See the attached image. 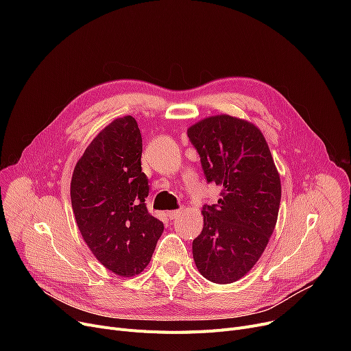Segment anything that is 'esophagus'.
I'll list each match as a JSON object with an SVG mask.
<instances>
[{
	"instance_id": "1",
	"label": "esophagus",
	"mask_w": 351,
	"mask_h": 351,
	"mask_svg": "<svg viewBox=\"0 0 351 351\" xmlns=\"http://www.w3.org/2000/svg\"><path fill=\"white\" fill-rule=\"evenodd\" d=\"M179 215H180V210H171V212H168V217H169L171 220L176 219Z\"/></svg>"
}]
</instances>
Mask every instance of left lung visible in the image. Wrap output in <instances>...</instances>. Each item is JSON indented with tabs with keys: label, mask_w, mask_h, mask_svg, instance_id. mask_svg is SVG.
<instances>
[{
	"label": "left lung",
	"mask_w": 351,
	"mask_h": 351,
	"mask_svg": "<svg viewBox=\"0 0 351 351\" xmlns=\"http://www.w3.org/2000/svg\"><path fill=\"white\" fill-rule=\"evenodd\" d=\"M206 180L222 192L205 205L204 229L192 243L200 274L219 285L239 280L265 252L278 222L280 176L263 134L253 123L216 115L188 129Z\"/></svg>",
	"instance_id": "1"
}]
</instances>
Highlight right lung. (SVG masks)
<instances>
[{
	"mask_svg": "<svg viewBox=\"0 0 351 351\" xmlns=\"http://www.w3.org/2000/svg\"><path fill=\"white\" fill-rule=\"evenodd\" d=\"M141 156L135 118H118L89 143L71 180L72 210L85 243L122 278L147 266L163 232V223L146 209L149 185Z\"/></svg>",
	"mask_w": 351,
	"mask_h": 351,
	"instance_id": "add662e5",
	"label": "right lung"
}]
</instances>
